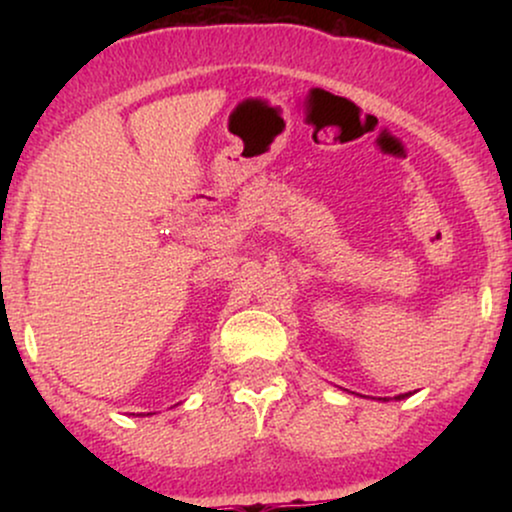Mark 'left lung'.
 Masks as SVG:
<instances>
[{
  "mask_svg": "<svg viewBox=\"0 0 512 512\" xmlns=\"http://www.w3.org/2000/svg\"><path fill=\"white\" fill-rule=\"evenodd\" d=\"M411 395V392H407V395H397L395 399H404V397H409ZM380 399H383V402H390V399H387V397H380Z\"/></svg>",
  "mask_w": 512,
  "mask_h": 512,
  "instance_id": "8db88e82",
  "label": "left lung"
}]
</instances>
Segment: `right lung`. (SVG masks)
Segmentation results:
<instances>
[{"label": "right lung", "mask_w": 512, "mask_h": 512, "mask_svg": "<svg viewBox=\"0 0 512 512\" xmlns=\"http://www.w3.org/2000/svg\"><path fill=\"white\" fill-rule=\"evenodd\" d=\"M146 416H149V414H146Z\"/></svg>", "instance_id": "add662e5"}]
</instances>
